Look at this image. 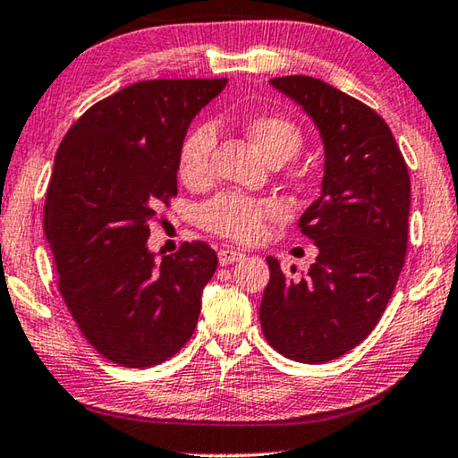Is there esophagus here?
I'll list each match as a JSON object with an SVG mask.
<instances>
[{
	"label": "esophagus",
	"mask_w": 458,
	"mask_h": 458,
	"mask_svg": "<svg viewBox=\"0 0 458 458\" xmlns=\"http://www.w3.org/2000/svg\"><path fill=\"white\" fill-rule=\"evenodd\" d=\"M217 257H220V265H232V263L244 259V252L241 249L224 247V249H220V252H217Z\"/></svg>",
	"instance_id": "esophagus-1"
}]
</instances>
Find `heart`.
Masks as SVG:
<instances>
[{
    "label": "heart",
    "instance_id": "heart-1",
    "mask_svg": "<svg viewBox=\"0 0 458 458\" xmlns=\"http://www.w3.org/2000/svg\"><path fill=\"white\" fill-rule=\"evenodd\" d=\"M244 131L265 158L290 160L300 149L302 131L294 121L282 114H252L244 121ZM216 146V127L201 123L182 141L179 152V176L189 187H203L211 179V154ZM284 214L276 199L222 193L206 203L199 214L201 226L217 236L238 242H252L263 234L265 222Z\"/></svg>",
    "mask_w": 458,
    "mask_h": 458
}]
</instances>
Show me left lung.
Here are the masks:
<instances>
[{"label": "left lung", "mask_w": 458, "mask_h": 458, "mask_svg": "<svg viewBox=\"0 0 458 458\" xmlns=\"http://www.w3.org/2000/svg\"><path fill=\"white\" fill-rule=\"evenodd\" d=\"M315 121L325 146L320 197L298 220L318 249L302 279L267 257L261 329L273 350L302 364L344 356L385 312L403 269L411 182L385 119L310 76L273 78Z\"/></svg>", "instance_id": "8db88e82"}]
</instances>
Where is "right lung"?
Segmentation results:
<instances>
[{
  "label": "right lung",
  "instance_id": "add662e5",
  "mask_svg": "<svg viewBox=\"0 0 458 458\" xmlns=\"http://www.w3.org/2000/svg\"><path fill=\"white\" fill-rule=\"evenodd\" d=\"M226 81L123 88L88 108L55 156L43 228L59 292L94 350L119 366L162 364L197 327L216 250L195 241L156 259L148 222L176 195L191 121Z\"/></svg>",
  "mask_w": 458,
  "mask_h": 458
}]
</instances>
